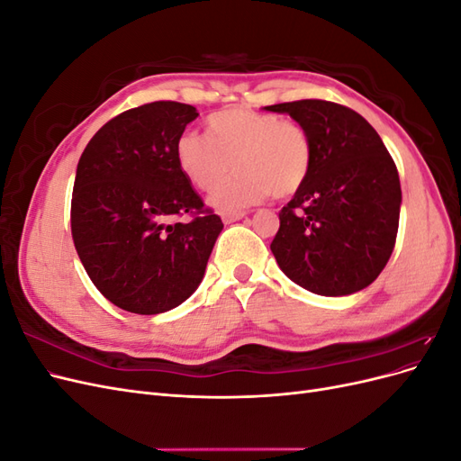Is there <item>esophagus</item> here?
Returning a JSON list of instances; mask_svg holds the SVG:
<instances>
[{"label":"esophagus","mask_w":461,"mask_h":461,"mask_svg":"<svg viewBox=\"0 0 461 461\" xmlns=\"http://www.w3.org/2000/svg\"><path fill=\"white\" fill-rule=\"evenodd\" d=\"M244 215H246V212H227V213H222V221H225V222H234V221L242 219Z\"/></svg>","instance_id":"obj_1"}]
</instances>
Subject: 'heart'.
I'll list each match as a JSON object with an SVG mask.
<instances>
[{
  "mask_svg": "<svg viewBox=\"0 0 461 461\" xmlns=\"http://www.w3.org/2000/svg\"><path fill=\"white\" fill-rule=\"evenodd\" d=\"M207 136L185 131L175 142L180 173L212 192L234 165L236 175L213 194L219 209H239L273 194L288 198L308 180L313 140L302 122L248 107L215 111L205 121Z\"/></svg>",
  "mask_w": 461,
  "mask_h": 461,
  "instance_id": "b5f03b06",
  "label": "heart"
}]
</instances>
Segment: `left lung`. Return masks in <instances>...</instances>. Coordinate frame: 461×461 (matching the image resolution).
<instances>
[{
	"mask_svg": "<svg viewBox=\"0 0 461 461\" xmlns=\"http://www.w3.org/2000/svg\"><path fill=\"white\" fill-rule=\"evenodd\" d=\"M310 131L313 165L281 212L271 252L283 273L321 296H346L381 275L396 244L400 176L381 136L354 109L300 100L267 105Z\"/></svg>",
	"mask_w": 461,
	"mask_h": 461,
	"instance_id": "1",
	"label": "left lung"
}]
</instances>
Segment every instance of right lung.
<instances>
[{"label":"right lung","instance_id":"right-lung-1","mask_svg":"<svg viewBox=\"0 0 461 461\" xmlns=\"http://www.w3.org/2000/svg\"><path fill=\"white\" fill-rule=\"evenodd\" d=\"M196 117L178 102L132 107L80 156L73 242L94 286L124 312L156 315L190 298L222 229L175 158L176 138Z\"/></svg>","mask_w":461,"mask_h":461}]
</instances>
